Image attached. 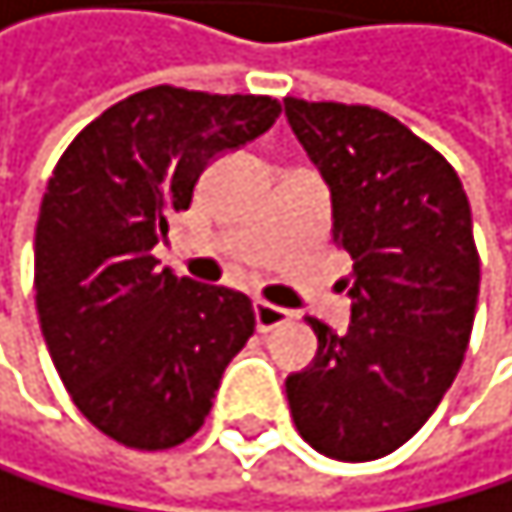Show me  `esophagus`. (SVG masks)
<instances>
[{
	"label": "esophagus",
	"mask_w": 512,
	"mask_h": 512,
	"mask_svg": "<svg viewBox=\"0 0 512 512\" xmlns=\"http://www.w3.org/2000/svg\"><path fill=\"white\" fill-rule=\"evenodd\" d=\"M253 312H256V328L259 331H272L284 322H290V312L275 306V303H265V300H256L253 303Z\"/></svg>",
	"instance_id": "1"
}]
</instances>
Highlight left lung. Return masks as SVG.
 Returning a JSON list of instances; mask_svg holds the SVG:
<instances>
[{
    "label": "left lung",
    "mask_w": 512,
    "mask_h": 512,
    "mask_svg": "<svg viewBox=\"0 0 512 512\" xmlns=\"http://www.w3.org/2000/svg\"><path fill=\"white\" fill-rule=\"evenodd\" d=\"M284 112L353 259L350 325L306 319L319 353L287 378L290 416L319 454L378 460L419 432L463 366L482 278L469 200L454 165L388 112L294 96Z\"/></svg>",
    "instance_id": "obj_1"
}]
</instances>
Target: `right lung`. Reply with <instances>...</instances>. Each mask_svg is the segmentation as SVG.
Segmentation results:
<instances>
[{"instance_id":"add662e5","label":"right lung","mask_w":512,"mask_h":512,"mask_svg":"<svg viewBox=\"0 0 512 512\" xmlns=\"http://www.w3.org/2000/svg\"><path fill=\"white\" fill-rule=\"evenodd\" d=\"M281 102L149 87L80 131L43 193L37 316L80 413L134 450L184 444L256 331L253 303L159 269L153 247L209 159L265 134Z\"/></svg>"}]
</instances>
